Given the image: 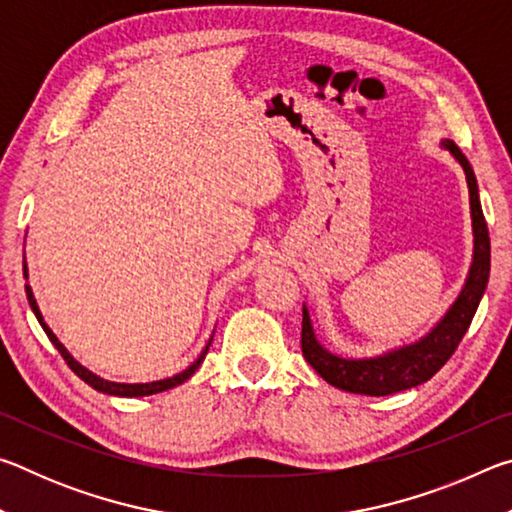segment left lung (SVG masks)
<instances>
[{"mask_svg":"<svg viewBox=\"0 0 512 512\" xmlns=\"http://www.w3.org/2000/svg\"><path fill=\"white\" fill-rule=\"evenodd\" d=\"M440 149L449 151V155L461 164L467 180V192H470V219H472V262L470 271L458 291L456 300L447 307V311L427 334L411 343L397 345V348L384 350L372 357H341L327 350L318 341V334L311 323L309 307L302 305V354L327 384L341 391L381 397L406 391V388L420 386L429 381L436 372L445 366L452 357L458 343L470 327L476 314V307L488 287L490 277V237L488 225L483 219L479 185L470 160L452 140H440Z\"/></svg>","mask_w":512,"mask_h":512,"instance_id":"left-lung-1","label":"left lung"}]
</instances>
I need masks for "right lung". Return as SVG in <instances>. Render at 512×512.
Instances as JSON below:
<instances>
[{"mask_svg":"<svg viewBox=\"0 0 512 512\" xmlns=\"http://www.w3.org/2000/svg\"><path fill=\"white\" fill-rule=\"evenodd\" d=\"M22 271H24V280H27V284H24V291H27V300H29V305H31V311H33V314H36V318H38L40 327L45 329V334L49 336V341L54 343V348L60 352V357H63V359L67 361V366L74 370V375H79V377L85 381V384L94 388V391L106 393V395H115V397H144V395H155V393L169 391V388L180 386V384H183V381H187L189 377H192L194 372L198 370V366H201V363H203L207 350H210L212 339H214V332H212V336H210V341L205 343L203 352L198 354V359L192 363V366H187L183 372H178V375L167 377V379H158V381H140V384H126V381H110V379H103V377L97 375V372L88 370V368L83 366V363L76 361V359L72 357V354L67 352L65 345L58 341V336H56L54 332H51V327L45 323V318H42V311H40L36 298H33V291H31V287H29L27 257L22 259Z\"/></svg>","mask_w":512,"mask_h":512,"instance_id":"add662e5","label":"right lung"}]
</instances>
